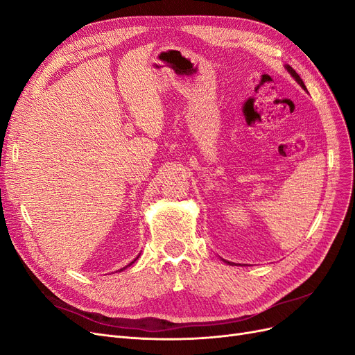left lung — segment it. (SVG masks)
Here are the masks:
<instances>
[{
    "instance_id": "obj_1",
    "label": "left lung",
    "mask_w": 355,
    "mask_h": 355,
    "mask_svg": "<svg viewBox=\"0 0 355 355\" xmlns=\"http://www.w3.org/2000/svg\"><path fill=\"white\" fill-rule=\"evenodd\" d=\"M285 69H286V71H288V73H290V74H291V76H293V77L295 78V82H297V83H298V85H300L301 87H303L304 90H307V87H306L304 82H303V80H301V77H300V76H298V74L295 73V70H294L293 67H290V65H288V64H286V65H285ZM225 261H227V260H225ZM227 263H230V261H227Z\"/></svg>"
}]
</instances>
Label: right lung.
Segmentation results:
<instances>
[{"instance_id":"add662e5","label":"right lung","mask_w":355,"mask_h":355,"mask_svg":"<svg viewBox=\"0 0 355 355\" xmlns=\"http://www.w3.org/2000/svg\"><path fill=\"white\" fill-rule=\"evenodd\" d=\"M137 257H139V256H137ZM137 257H136V259H137ZM136 259H135V260H133V261H131V263H128V265H127V266H131V265H133V263H135V261H136ZM127 266H125V268H127ZM125 268H123V269H120V270H124V269H125Z\"/></svg>"}]
</instances>
